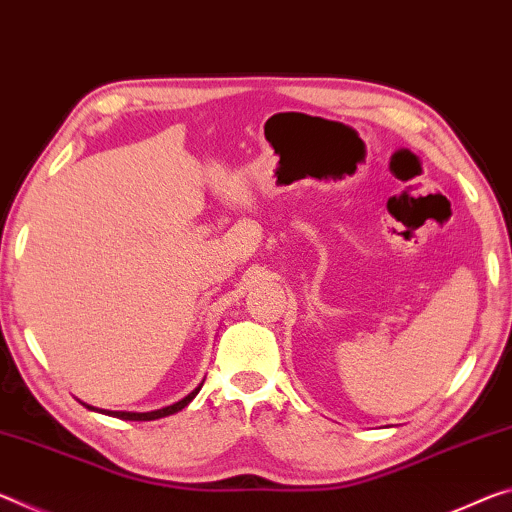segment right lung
I'll return each instance as SVG.
<instances>
[{"label":"right lung","instance_id":"1","mask_svg":"<svg viewBox=\"0 0 512 512\" xmlns=\"http://www.w3.org/2000/svg\"><path fill=\"white\" fill-rule=\"evenodd\" d=\"M205 383V380H202ZM202 383L193 389V392H189L184 396V399H180L173 405H166V408H159V410H150V412H127V410H100V408H93V405L84 403L88 410H95V412H102V415H109V417H118V419H127V421H154V419H161V417H168V415H175V412L184 410L186 405H189L193 399H196Z\"/></svg>","mask_w":512,"mask_h":512}]
</instances>
